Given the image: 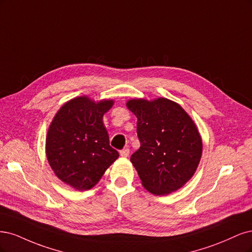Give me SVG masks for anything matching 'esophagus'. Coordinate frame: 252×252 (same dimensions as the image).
<instances>
[{"label": "esophagus", "mask_w": 252, "mask_h": 252, "mask_svg": "<svg viewBox=\"0 0 252 252\" xmlns=\"http://www.w3.org/2000/svg\"><path fill=\"white\" fill-rule=\"evenodd\" d=\"M128 154H129V150H128L127 148H126V149L120 151V156H121V157H127Z\"/></svg>", "instance_id": "34e87169"}]
</instances>
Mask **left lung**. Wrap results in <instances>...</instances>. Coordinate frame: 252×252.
<instances>
[{"label":"left lung","mask_w":252,"mask_h":252,"mask_svg":"<svg viewBox=\"0 0 252 252\" xmlns=\"http://www.w3.org/2000/svg\"><path fill=\"white\" fill-rule=\"evenodd\" d=\"M126 105L138 118L140 148L131 161L142 185L158 196L180 189L196 172L202 155L193 121L179 104L166 98L132 99Z\"/></svg>","instance_id":"left-lung-1"}]
</instances>
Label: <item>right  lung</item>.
<instances>
[{
    "label": "right lung",
    "mask_w": 252,
    "mask_h": 252,
    "mask_svg": "<svg viewBox=\"0 0 252 252\" xmlns=\"http://www.w3.org/2000/svg\"><path fill=\"white\" fill-rule=\"evenodd\" d=\"M113 100L95 103L77 97L64 103L48 129L46 154L60 179L77 190H87L99 181L118 157L110 145L102 117Z\"/></svg>",
    "instance_id": "1"
}]
</instances>
